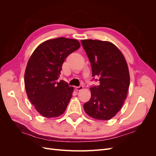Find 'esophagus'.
I'll return each instance as SVG.
<instances>
[{
  "instance_id": "obj_1",
  "label": "esophagus",
  "mask_w": 156,
  "mask_h": 156,
  "mask_svg": "<svg viewBox=\"0 0 156 156\" xmlns=\"http://www.w3.org/2000/svg\"><path fill=\"white\" fill-rule=\"evenodd\" d=\"M75 89H76L77 91H80V90H81L83 89V85H80L79 87H75Z\"/></svg>"
}]
</instances>
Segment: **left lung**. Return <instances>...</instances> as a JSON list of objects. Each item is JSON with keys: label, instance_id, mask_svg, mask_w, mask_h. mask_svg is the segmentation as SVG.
<instances>
[{"label": "left lung", "instance_id": "left-lung-1", "mask_svg": "<svg viewBox=\"0 0 156 156\" xmlns=\"http://www.w3.org/2000/svg\"><path fill=\"white\" fill-rule=\"evenodd\" d=\"M83 48L90 62L93 79L100 84L90 88V100L84 104L93 119L108 120L123 105L129 87V73L124 56L114 44L97 40H83Z\"/></svg>", "mask_w": 156, "mask_h": 156}]
</instances>
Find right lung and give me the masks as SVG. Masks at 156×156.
Instances as JSON below:
<instances>
[{
  "label": "right lung",
  "instance_id": "obj_1",
  "mask_svg": "<svg viewBox=\"0 0 156 156\" xmlns=\"http://www.w3.org/2000/svg\"><path fill=\"white\" fill-rule=\"evenodd\" d=\"M79 48L78 40L60 37L43 42L31 55L25 73V90L43 116L57 117L66 109L73 88L58 78L66 58Z\"/></svg>",
  "mask_w": 156,
  "mask_h": 156
}]
</instances>
